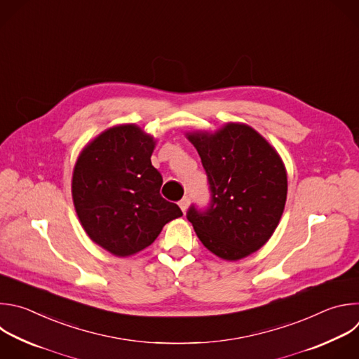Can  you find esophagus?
I'll list each match as a JSON object with an SVG mask.
<instances>
[{"label": "esophagus", "instance_id": "obj_1", "mask_svg": "<svg viewBox=\"0 0 359 359\" xmlns=\"http://www.w3.org/2000/svg\"><path fill=\"white\" fill-rule=\"evenodd\" d=\"M189 205H190V198H189V197H184V198H182V200L179 201V207H180V210H182L183 212L187 211Z\"/></svg>", "mask_w": 359, "mask_h": 359}]
</instances>
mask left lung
<instances>
[{"label":"left lung","mask_w":359,"mask_h":359,"mask_svg":"<svg viewBox=\"0 0 359 359\" xmlns=\"http://www.w3.org/2000/svg\"><path fill=\"white\" fill-rule=\"evenodd\" d=\"M186 138L197 149L211 189L207 210L191 205L187 211L198 240L229 262L257 252L271 240L286 204L280 155L241 123H226L214 133L191 131Z\"/></svg>","instance_id":"1"}]
</instances>
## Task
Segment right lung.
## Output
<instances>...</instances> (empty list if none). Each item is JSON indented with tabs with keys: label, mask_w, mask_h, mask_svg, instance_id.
<instances>
[{
	"label": "right lung",
	"mask_w": 359,
	"mask_h": 359,
	"mask_svg": "<svg viewBox=\"0 0 359 359\" xmlns=\"http://www.w3.org/2000/svg\"><path fill=\"white\" fill-rule=\"evenodd\" d=\"M156 140L135 124L115 126L80 152L72 177V197L90 240L126 258L149 247L165 224L183 215L159 190L161 173L151 156Z\"/></svg>",
	"instance_id": "1"
}]
</instances>
